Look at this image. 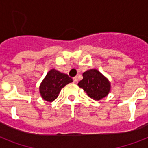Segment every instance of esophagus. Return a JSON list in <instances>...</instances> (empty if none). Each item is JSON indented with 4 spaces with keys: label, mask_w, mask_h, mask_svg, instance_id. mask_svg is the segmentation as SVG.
I'll use <instances>...</instances> for the list:
<instances>
[{
    "label": "esophagus",
    "mask_w": 148,
    "mask_h": 148,
    "mask_svg": "<svg viewBox=\"0 0 148 148\" xmlns=\"http://www.w3.org/2000/svg\"><path fill=\"white\" fill-rule=\"evenodd\" d=\"M73 80H74V83H77V81H78V79H77V77H74V78H73Z\"/></svg>",
    "instance_id": "obj_1"
}]
</instances>
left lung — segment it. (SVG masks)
<instances>
[{"label": "left lung", "mask_w": 148, "mask_h": 148, "mask_svg": "<svg viewBox=\"0 0 148 148\" xmlns=\"http://www.w3.org/2000/svg\"><path fill=\"white\" fill-rule=\"evenodd\" d=\"M78 86L95 101L106 97L110 91V83L97 70L91 69L83 73V79Z\"/></svg>", "instance_id": "obj_1"}]
</instances>
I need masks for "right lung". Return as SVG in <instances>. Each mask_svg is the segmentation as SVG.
<instances>
[{"label":"right lung","instance_id":"1","mask_svg":"<svg viewBox=\"0 0 148 148\" xmlns=\"http://www.w3.org/2000/svg\"><path fill=\"white\" fill-rule=\"evenodd\" d=\"M72 81V78L67 74H62L55 69L51 70L40 84V95L45 101L51 102L58 97L60 90Z\"/></svg>","mask_w":148,"mask_h":148}]
</instances>
